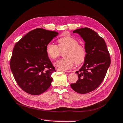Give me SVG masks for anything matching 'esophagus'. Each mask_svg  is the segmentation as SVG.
I'll list each match as a JSON object with an SVG mask.
<instances>
[{"mask_svg":"<svg viewBox=\"0 0 123 123\" xmlns=\"http://www.w3.org/2000/svg\"><path fill=\"white\" fill-rule=\"evenodd\" d=\"M56 71H63V72H71V71H65L64 70L61 69V68H56Z\"/></svg>","mask_w":123,"mask_h":123,"instance_id":"obj_1","label":"esophagus"}]
</instances>
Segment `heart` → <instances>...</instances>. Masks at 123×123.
<instances>
[{
    "mask_svg": "<svg viewBox=\"0 0 123 123\" xmlns=\"http://www.w3.org/2000/svg\"><path fill=\"white\" fill-rule=\"evenodd\" d=\"M59 46L50 42L46 46V52L49 58L55 60L60 55V51L65 50V58L57 61L55 65L63 70L72 68L74 62L76 64L83 62L86 58V51L83 45L79 43L78 40L72 37H64L58 40Z\"/></svg>",
    "mask_w": 123,
    "mask_h": 123,
    "instance_id": "heart-1",
    "label": "heart"
}]
</instances>
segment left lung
<instances>
[{"instance_id": "left-lung-1", "label": "left lung", "mask_w": 123, "mask_h": 123, "mask_svg": "<svg viewBox=\"0 0 123 123\" xmlns=\"http://www.w3.org/2000/svg\"><path fill=\"white\" fill-rule=\"evenodd\" d=\"M80 36L86 51L83 65L79 71L78 80L71 84L76 92L86 94L98 88L103 81L111 64V58L104 40L95 31L83 28L73 31Z\"/></svg>"}]
</instances>
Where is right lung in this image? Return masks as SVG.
Wrapping results in <instances>:
<instances>
[{"label": "right lung", "mask_w": 123, "mask_h": 123, "mask_svg": "<svg viewBox=\"0 0 123 123\" xmlns=\"http://www.w3.org/2000/svg\"><path fill=\"white\" fill-rule=\"evenodd\" d=\"M58 32L37 28L30 31L13 48L10 65L17 84L31 95H40L51 85L55 68L46 52V46Z\"/></svg>", "instance_id": "1"}]
</instances>
